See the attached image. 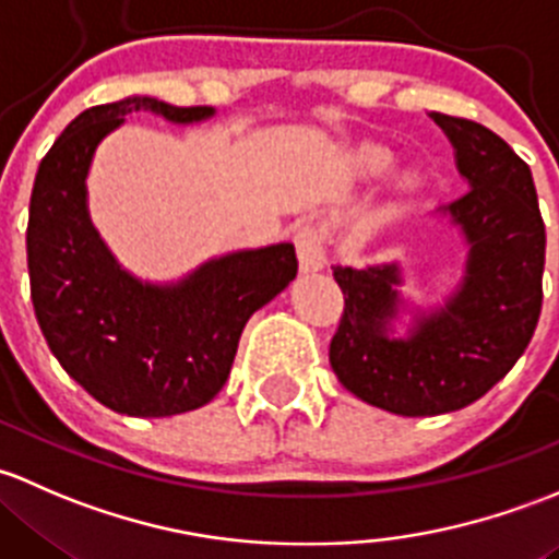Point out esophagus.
Masks as SVG:
<instances>
[{"mask_svg": "<svg viewBox=\"0 0 559 559\" xmlns=\"http://www.w3.org/2000/svg\"><path fill=\"white\" fill-rule=\"evenodd\" d=\"M293 245H296L298 266L301 272H320L325 266V237L318 226L312 223H301V226L293 231Z\"/></svg>", "mask_w": 559, "mask_h": 559, "instance_id": "34e87169", "label": "esophagus"}]
</instances>
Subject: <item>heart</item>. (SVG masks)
Returning <instances> with one entry per match:
<instances>
[{"label":"heart","mask_w":559,"mask_h":559,"mask_svg":"<svg viewBox=\"0 0 559 559\" xmlns=\"http://www.w3.org/2000/svg\"><path fill=\"white\" fill-rule=\"evenodd\" d=\"M360 164H364V169L371 171V175H379V171H384L390 166V155L384 151H371L360 158Z\"/></svg>","instance_id":"b5f03b06"}]
</instances>
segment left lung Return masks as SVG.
Instances as JSON below:
<instances>
[{
	"label": "left lung",
	"mask_w": 559,
	"mask_h": 559,
	"mask_svg": "<svg viewBox=\"0 0 559 559\" xmlns=\"http://www.w3.org/2000/svg\"><path fill=\"white\" fill-rule=\"evenodd\" d=\"M468 191L444 206L468 239L460 290L412 336L390 338L399 269H333L344 312L331 338L333 373L366 404L433 417L474 404L531 344L544 301L546 228L531 166L495 131L433 112Z\"/></svg>",
	"instance_id": "8db88e82"
}]
</instances>
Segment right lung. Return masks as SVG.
Returning <instances> with one entry per match:
<instances>
[{"label": "right lung", "instance_id": "obj_1", "mask_svg": "<svg viewBox=\"0 0 559 559\" xmlns=\"http://www.w3.org/2000/svg\"><path fill=\"white\" fill-rule=\"evenodd\" d=\"M193 123L212 107L151 96L80 112L39 164L26 258L32 304L50 353L99 404L129 417H171L210 404L226 384L252 312L296 277L293 245L204 263L180 285H142L115 263L85 210L96 145L129 112Z\"/></svg>", "mask_w": 559, "mask_h": 559}]
</instances>
